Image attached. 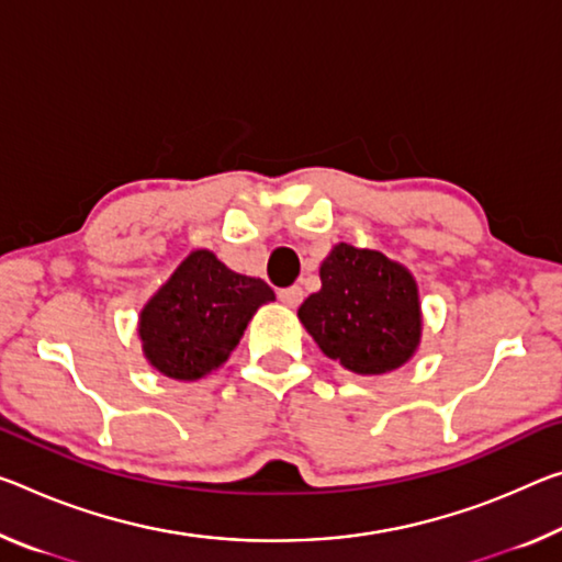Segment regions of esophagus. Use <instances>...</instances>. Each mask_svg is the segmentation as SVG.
I'll use <instances>...</instances> for the list:
<instances>
[{
    "label": "esophagus",
    "instance_id": "esophagus-1",
    "mask_svg": "<svg viewBox=\"0 0 562 562\" xmlns=\"http://www.w3.org/2000/svg\"><path fill=\"white\" fill-rule=\"evenodd\" d=\"M302 297H305V292H302L300 284H292V288L280 290V302L284 307H297Z\"/></svg>",
    "mask_w": 562,
    "mask_h": 562
}]
</instances>
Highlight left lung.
I'll return each mask as SVG.
<instances>
[{
    "label": "left lung",
    "instance_id": "1",
    "mask_svg": "<svg viewBox=\"0 0 562 562\" xmlns=\"http://www.w3.org/2000/svg\"><path fill=\"white\" fill-rule=\"evenodd\" d=\"M323 288L297 310L319 350L355 375H385L423 340L420 290L405 265L337 243L319 265Z\"/></svg>",
    "mask_w": 562,
    "mask_h": 562
}]
</instances>
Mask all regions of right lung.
<instances>
[{
    "label": "right lung",
    "mask_w": 562,
    "mask_h": 562,
    "mask_svg": "<svg viewBox=\"0 0 562 562\" xmlns=\"http://www.w3.org/2000/svg\"><path fill=\"white\" fill-rule=\"evenodd\" d=\"M272 300L265 280L229 270L210 249H192L139 310L142 355L159 375L200 380L227 362L249 319Z\"/></svg>",
    "instance_id": "right-lung-1"
}]
</instances>
